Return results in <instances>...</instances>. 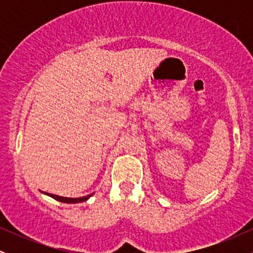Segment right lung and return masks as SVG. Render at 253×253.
Wrapping results in <instances>:
<instances>
[{"mask_svg":"<svg viewBox=\"0 0 253 253\" xmlns=\"http://www.w3.org/2000/svg\"><path fill=\"white\" fill-rule=\"evenodd\" d=\"M43 194H46V195L51 196L52 199L57 200V201L64 202V203H78V202H83V201H86V200H88L89 197L92 195V194H89V195L83 196V197H63V196L54 195V194H48V193H43Z\"/></svg>","mask_w":253,"mask_h":253,"instance_id":"obj_1","label":"right lung"}]
</instances>
